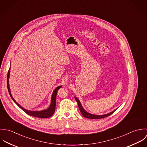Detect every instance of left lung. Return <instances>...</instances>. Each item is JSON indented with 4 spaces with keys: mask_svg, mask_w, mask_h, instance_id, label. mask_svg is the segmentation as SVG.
I'll return each mask as SVG.
<instances>
[{
    "mask_svg": "<svg viewBox=\"0 0 147 147\" xmlns=\"http://www.w3.org/2000/svg\"><path fill=\"white\" fill-rule=\"evenodd\" d=\"M76 99V100L77 101V104H78V107H79V109L82 114V115H83V117H86V118H88V119H102V118H104V117H107L109 116H110V115H111L112 114H113L115 111L116 110H114L113 111V112L109 113V114H106V115H92V114H89L88 113H87L82 107L80 100L77 98H75Z\"/></svg>",
    "mask_w": 147,
    "mask_h": 147,
    "instance_id": "1",
    "label": "left lung"
}]
</instances>
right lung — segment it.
I'll return each instance as SVG.
<instances>
[{
	"label": "right lung",
	"mask_w": 147,
	"mask_h": 147,
	"mask_svg": "<svg viewBox=\"0 0 147 147\" xmlns=\"http://www.w3.org/2000/svg\"><path fill=\"white\" fill-rule=\"evenodd\" d=\"M9 72H10V68L8 70V74H7V88L9 92V94L11 97V98L12 99V100L14 101V102L22 110H23L26 114H27L28 115H29L30 116L32 117H38V118H47V117H52L55 111V109H56V96H57V92L58 91L59 88H61L62 86H60L57 87V88L55 90V91H53V94H52V99H51V105L49 106V107L45 110H42L41 111H30L28 110H27L26 109H24V108H23L22 106H20L15 100V99L13 98L11 94V91H10V89H9V84H8V78H9Z\"/></svg>",
	"instance_id": "1"
}]
</instances>
